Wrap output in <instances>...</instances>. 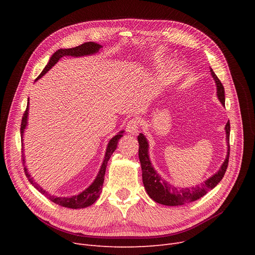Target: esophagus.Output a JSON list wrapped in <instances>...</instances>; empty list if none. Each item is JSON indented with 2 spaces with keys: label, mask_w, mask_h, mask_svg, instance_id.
<instances>
[{
  "label": "esophagus",
  "mask_w": 255,
  "mask_h": 255,
  "mask_svg": "<svg viewBox=\"0 0 255 255\" xmlns=\"http://www.w3.org/2000/svg\"><path fill=\"white\" fill-rule=\"evenodd\" d=\"M127 132L135 135L138 132V121L137 119H132L127 123Z\"/></svg>",
  "instance_id": "obj_1"
}]
</instances>
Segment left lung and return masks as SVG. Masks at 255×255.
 Listing matches in <instances>:
<instances>
[{
  "mask_svg": "<svg viewBox=\"0 0 255 255\" xmlns=\"http://www.w3.org/2000/svg\"><path fill=\"white\" fill-rule=\"evenodd\" d=\"M212 77L215 80L216 88H217V97L221 104L224 106L225 104V95H224V88L217 77L214 73L213 69L210 68ZM230 132L231 125L230 121L225 125V134H226V143H227V154L226 158L223 161L219 170L207 179L204 183L200 185H196L195 187H187V188H182V187H176L169 184L165 181L161 176L155 170L152 165L151 159L149 156V141L145 138L142 133H139L137 136V140L139 143L138 149V157L142 170V183L144 189L148 195L154 200V202L161 204L164 206H182L185 204H189L194 202V200L199 199L208 193L209 190L213 189L214 187L222 180L224 173L229 164L230 158Z\"/></svg>",
  "mask_w": 255,
  "mask_h": 255,
  "instance_id": "8db88e82",
  "label": "left lung"
}]
</instances>
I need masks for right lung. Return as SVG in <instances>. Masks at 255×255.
Wrapping results in <instances>:
<instances>
[{
    "label": "right lung",
    "instance_id": "1",
    "mask_svg": "<svg viewBox=\"0 0 255 255\" xmlns=\"http://www.w3.org/2000/svg\"><path fill=\"white\" fill-rule=\"evenodd\" d=\"M102 46L98 43H94V42H86L82 45H78L76 47H72V48H60L58 49L53 55L50 57L47 65L45 66V68L43 69V71L39 74V76L36 78V80H38L39 78H41L46 72H48L53 66H55L59 60L63 57H74V58H78V57H85V56H91V55H95L99 51V49ZM35 80V82H36ZM29 100H28V104H26V110L23 114L22 120H21V125H20V134H21V150H22V161L23 163L25 162L24 160V154H23V133H24V129L26 128V125H28V116H29ZM125 131L122 130L120 131L119 133L109 141L106 146V152H105V156L103 159V162L101 164L100 170L98 171V175L95 178V180L93 181V183L88 187L87 189H85L84 191H82L80 193L76 194V195H71V196H56V195H51L50 193H48L46 190H44L43 188H41V186H39L31 177V175L28 171V168L26 166H24V172L26 178L29 179L30 183L35 187V188L41 192L43 195H45L49 200L53 202L55 204L65 207V208H70V209H84L87 208L91 205H93L94 203L96 202L97 198L100 196L101 193V189L103 186V182H104V175H105V169H106V165H107V161H109L110 158L112 157L113 153L116 151L117 146H118V142L120 140V138L123 136V133Z\"/></svg>",
    "mask_w": 255,
    "mask_h": 255
}]
</instances>
